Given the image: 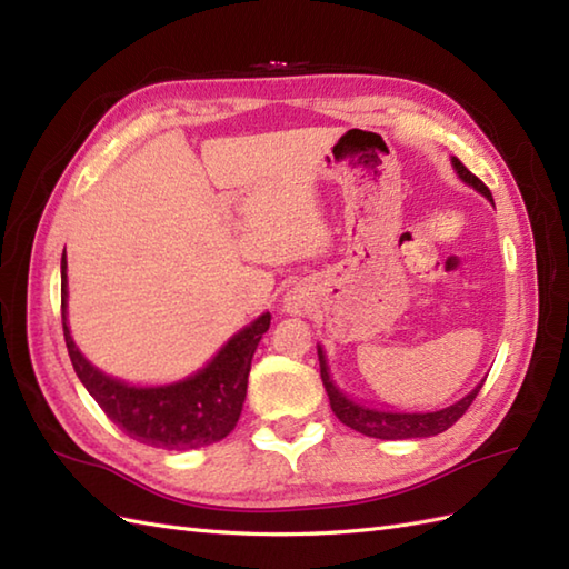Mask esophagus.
I'll return each mask as SVG.
<instances>
[{
    "label": "esophagus",
    "mask_w": 569,
    "mask_h": 569,
    "mask_svg": "<svg viewBox=\"0 0 569 569\" xmlns=\"http://www.w3.org/2000/svg\"><path fill=\"white\" fill-rule=\"evenodd\" d=\"M310 306H312V300H310V296L303 293V291H291V293H286V298H283L286 312H296V316H300V312L310 310Z\"/></svg>",
    "instance_id": "34e87169"
}]
</instances>
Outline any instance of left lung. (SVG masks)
I'll return each mask as SVG.
<instances>
[{
	"label": "left lung",
	"mask_w": 569,
	"mask_h": 569,
	"mask_svg": "<svg viewBox=\"0 0 569 569\" xmlns=\"http://www.w3.org/2000/svg\"><path fill=\"white\" fill-rule=\"evenodd\" d=\"M452 166L457 176L465 180L467 186L481 192L487 200H491L489 188L481 183V180L465 168V163L455 159L452 156ZM493 202V200H491ZM318 359H320V377L325 391L330 396V408L332 413L340 418L347 428H352L361 435H369V438H379V440H408V438H430V435L445 432L450 426L465 416V410L475 401L481 386H485L487 379H481L465 398H459L457 403L440 408V410H430V413H398V410H383V408H369L361 406L352 398H347L340 389H337L335 381L330 379V369H328V359H325L322 347H318Z\"/></svg>",
	"instance_id": "obj_1"
}]
</instances>
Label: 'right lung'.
I'll list each match as a JSON object with an SVG mask.
<instances>
[{
    "mask_svg": "<svg viewBox=\"0 0 569 569\" xmlns=\"http://www.w3.org/2000/svg\"><path fill=\"white\" fill-rule=\"evenodd\" d=\"M68 261L60 259V316L66 347L78 379L119 430L163 450H196L234 430L247 398L249 369L271 316L263 312L239 330L220 352L192 377L166 386H129L107 377L80 355L68 330Z\"/></svg>",
    "mask_w": 569,
    "mask_h": 569,
    "instance_id": "obj_1",
    "label": "right lung"
}]
</instances>
